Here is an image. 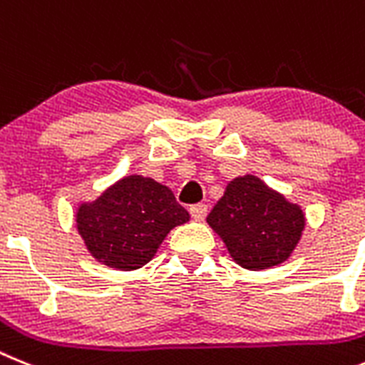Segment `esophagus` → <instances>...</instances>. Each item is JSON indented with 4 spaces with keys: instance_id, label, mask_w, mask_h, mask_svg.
Listing matches in <instances>:
<instances>
[{
    "instance_id": "1",
    "label": "esophagus",
    "mask_w": 365,
    "mask_h": 365,
    "mask_svg": "<svg viewBox=\"0 0 365 365\" xmlns=\"http://www.w3.org/2000/svg\"><path fill=\"white\" fill-rule=\"evenodd\" d=\"M189 211H191V217L195 218V220H204L205 215H207V205L205 204H195L189 207Z\"/></svg>"
}]
</instances>
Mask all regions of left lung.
<instances>
[{"label":"left lung","mask_w":365,"mask_h":365,"mask_svg":"<svg viewBox=\"0 0 365 365\" xmlns=\"http://www.w3.org/2000/svg\"><path fill=\"white\" fill-rule=\"evenodd\" d=\"M233 261L246 270H266L287 261L305 230V213L261 178L231 180L207 215Z\"/></svg>","instance_id":"8db88e82"}]
</instances>
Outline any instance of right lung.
<instances>
[{
    "label": "right lung",
    "mask_w": 365,
    "mask_h": 365,
    "mask_svg": "<svg viewBox=\"0 0 365 365\" xmlns=\"http://www.w3.org/2000/svg\"><path fill=\"white\" fill-rule=\"evenodd\" d=\"M189 218L169 187L132 174L78 205L77 230L101 264L130 272L147 264L170 230Z\"/></svg>",
    "instance_id": "1"
}]
</instances>
